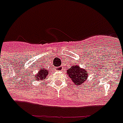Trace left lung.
Segmentation results:
<instances>
[{"label":"left lung","instance_id":"obj_1","mask_svg":"<svg viewBox=\"0 0 123 123\" xmlns=\"http://www.w3.org/2000/svg\"><path fill=\"white\" fill-rule=\"evenodd\" d=\"M66 73L71 81L78 86H82L88 78V73L86 69L81 68L78 65L71 66L70 69L66 71Z\"/></svg>","mask_w":123,"mask_h":123}]
</instances>
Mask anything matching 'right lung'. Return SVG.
I'll return each instance as SVG.
<instances>
[{"mask_svg": "<svg viewBox=\"0 0 123 123\" xmlns=\"http://www.w3.org/2000/svg\"><path fill=\"white\" fill-rule=\"evenodd\" d=\"M49 74V70L46 69L45 67H41L38 71V73L34 76L36 81H43L47 78V76Z\"/></svg>", "mask_w": 123, "mask_h": 123, "instance_id": "right-lung-1", "label": "right lung"}]
</instances>
